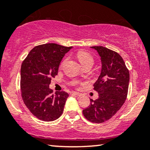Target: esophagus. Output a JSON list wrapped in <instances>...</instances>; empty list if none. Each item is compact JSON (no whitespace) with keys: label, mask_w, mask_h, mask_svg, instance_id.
<instances>
[{"label":"esophagus","mask_w":150,"mask_h":150,"mask_svg":"<svg viewBox=\"0 0 150 150\" xmlns=\"http://www.w3.org/2000/svg\"><path fill=\"white\" fill-rule=\"evenodd\" d=\"M71 95H73L77 96V97H81V96H82V95H81V93H77V92H74V91H73V92H71Z\"/></svg>","instance_id":"1"}]
</instances>
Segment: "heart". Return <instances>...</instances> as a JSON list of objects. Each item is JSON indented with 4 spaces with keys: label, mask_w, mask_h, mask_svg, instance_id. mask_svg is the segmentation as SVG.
Masks as SVG:
<instances>
[{
    "label": "heart",
    "mask_w": 150,
    "mask_h": 150,
    "mask_svg": "<svg viewBox=\"0 0 150 150\" xmlns=\"http://www.w3.org/2000/svg\"><path fill=\"white\" fill-rule=\"evenodd\" d=\"M77 58H78L79 62L82 65V67L85 65L92 64H93L94 62V59L91 55L88 53L87 52L85 51H79L77 53Z\"/></svg>",
    "instance_id": "obj_1"
}]
</instances>
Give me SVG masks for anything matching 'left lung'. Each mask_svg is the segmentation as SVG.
<instances>
[{"instance_id":"8db88e82","label":"left lung","mask_w":150,"mask_h":150,"mask_svg":"<svg viewBox=\"0 0 150 150\" xmlns=\"http://www.w3.org/2000/svg\"><path fill=\"white\" fill-rule=\"evenodd\" d=\"M101 57V70L94 89L99 98L91 99L83 115L91 122L100 123L113 117L124 103L127 95L129 73L119 53L107 48L91 47Z\"/></svg>"}]
</instances>
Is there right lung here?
Here are the masks:
<instances>
[{
    "label": "right lung",
    "mask_w": 150,
    "mask_h": 150,
    "mask_svg": "<svg viewBox=\"0 0 150 150\" xmlns=\"http://www.w3.org/2000/svg\"><path fill=\"white\" fill-rule=\"evenodd\" d=\"M72 48L55 43L37 46L22 64V97L29 111L42 121L56 120L63 112L69 94L57 91L53 95L49 84L51 77L57 75L62 59Z\"/></svg>",
    "instance_id": "right-lung-1"
}]
</instances>
